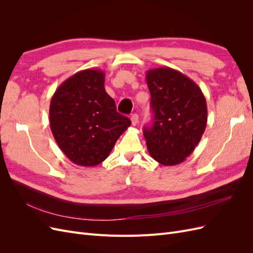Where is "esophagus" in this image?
Returning a JSON list of instances; mask_svg holds the SVG:
<instances>
[{
    "label": "esophagus",
    "instance_id": "obj_1",
    "mask_svg": "<svg viewBox=\"0 0 253 253\" xmlns=\"http://www.w3.org/2000/svg\"><path fill=\"white\" fill-rule=\"evenodd\" d=\"M138 120H139L138 115H137V114H133L132 116H131V121H132V125H133L134 126H137V124H138Z\"/></svg>",
    "mask_w": 253,
    "mask_h": 253
}]
</instances>
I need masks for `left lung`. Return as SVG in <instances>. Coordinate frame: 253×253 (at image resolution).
Wrapping results in <instances>:
<instances>
[{
    "mask_svg": "<svg viewBox=\"0 0 253 253\" xmlns=\"http://www.w3.org/2000/svg\"><path fill=\"white\" fill-rule=\"evenodd\" d=\"M145 79L153 112L152 125L143 127L148 151L160 165L181 164L205 132V96L194 81L170 67L150 70Z\"/></svg>",
    "mask_w": 253,
    "mask_h": 253,
    "instance_id": "1",
    "label": "left lung"
}]
</instances>
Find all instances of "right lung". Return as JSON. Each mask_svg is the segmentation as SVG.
Wrapping results in <instances>:
<instances>
[{
	"instance_id": "obj_1",
	"label": "right lung",
	"mask_w": 253,
	"mask_h": 253,
	"mask_svg": "<svg viewBox=\"0 0 253 253\" xmlns=\"http://www.w3.org/2000/svg\"><path fill=\"white\" fill-rule=\"evenodd\" d=\"M100 70H84L56 89L49 106L51 133L66 157L82 167L101 164L131 120L117 112Z\"/></svg>"
}]
</instances>
